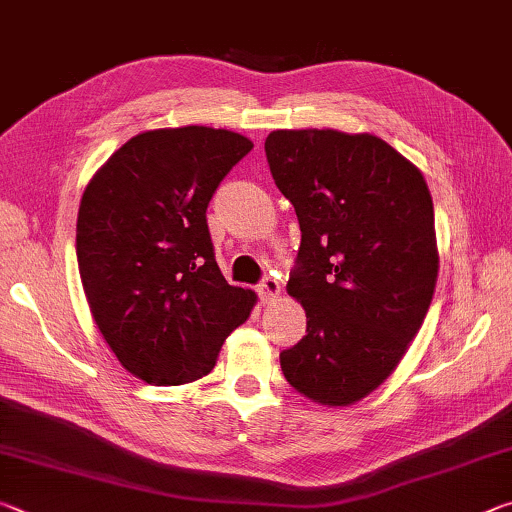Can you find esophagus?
<instances>
[{
  "mask_svg": "<svg viewBox=\"0 0 512 512\" xmlns=\"http://www.w3.org/2000/svg\"><path fill=\"white\" fill-rule=\"evenodd\" d=\"M257 291H259V298H262V302H275L277 298H280L282 287H280V282L273 280V277H266V280L257 287Z\"/></svg>",
  "mask_w": 512,
  "mask_h": 512,
  "instance_id": "34e87169",
  "label": "esophagus"
}]
</instances>
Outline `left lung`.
I'll use <instances>...</instances> for the list:
<instances>
[{
    "label": "left lung",
    "instance_id": "obj_1",
    "mask_svg": "<svg viewBox=\"0 0 512 512\" xmlns=\"http://www.w3.org/2000/svg\"><path fill=\"white\" fill-rule=\"evenodd\" d=\"M264 149L302 232L287 293L307 334L280 354L282 372L307 400L350 406L393 375L429 311L438 246L427 180L370 133L273 131Z\"/></svg>",
    "mask_w": 512,
    "mask_h": 512
}]
</instances>
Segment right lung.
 <instances>
[{"label": "right lung", "mask_w": 512, "mask_h": 512, "mask_svg": "<svg viewBox=\"0 0 512 512\" xmlns=\"http://www.w3.org/2000/svg\"><path fill=\"white\" fill-rule=\"evenodd\" d=\"M250 149L225 128H155L112 153L85 187L76 221L85 298L121 366L146 384L207 375L257 305L255 291L225 282L205 219Z\"/></svg>", "instance_id": "right-lung-1"}]
</instances>
